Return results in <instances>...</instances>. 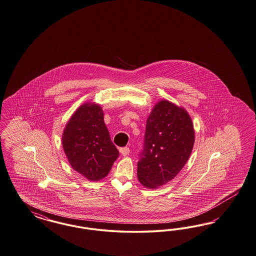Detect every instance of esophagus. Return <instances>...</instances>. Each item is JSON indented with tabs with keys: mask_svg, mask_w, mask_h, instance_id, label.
<instances>
[{
	"mask_svg": "<svg viewBox=\"0 0 256 256\" xmlns=\"http://www.w3.org/2000/svg\"><path fill=\"white\" fill-rule=\"evenodd\" d=\"M130 150L128 148H120V153L123 155V156H126L130 154Z\"/></svg>",
	"mask_w": 256,
	"mask_h": 256,
	"instance_id": "34e87169",
	"label": "esophagus"
}]
</instances>
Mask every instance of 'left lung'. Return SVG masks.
Listing matches in <instances>:
<instances>
[{"instance_id":"1","label":"left lung","mask_w":256,"mask_h":256,"mask_svg":"<svg viewBox=\"0 0 256 256\" xmlns=\"http://www.w3.org/2000/svg\"><path fill=\"white\" fill-rule=\"evenodd\" d=\"M194 142V126L188 112L168 100L160 101L146 120L144 148L137 164L139 182L150 189L168 184L186 166Z\"/></svg>"}]
</instances>
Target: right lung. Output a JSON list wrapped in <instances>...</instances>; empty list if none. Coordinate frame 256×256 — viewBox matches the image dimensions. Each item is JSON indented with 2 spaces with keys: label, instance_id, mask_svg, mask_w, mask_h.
<instances>
[{
  "label": "right lung",
  "instance_id": "1",
  "mask_svg": "<svg viewBox=\"0 0 256 256\" xmlns=\"http://www.w3.org/2000/svg\"><path fill=\"white\" fill-rule=\"evenodd\" d=\"M62 146L70 166L90 180L105 178L119 156L103 110L92 103H85L72 115L62 134Z\"/></svg>",
  "mask_w": 256,
  "mask_h": 256
}]
</instances>
